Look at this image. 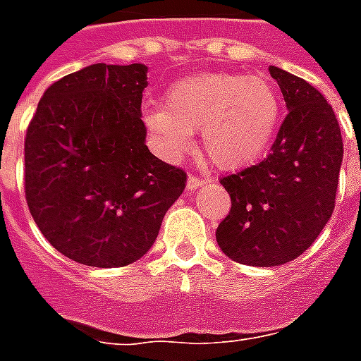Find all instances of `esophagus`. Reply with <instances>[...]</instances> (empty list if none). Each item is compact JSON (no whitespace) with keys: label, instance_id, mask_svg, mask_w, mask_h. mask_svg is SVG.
I'll use <instances>...</instances> for the list:
<instances>
[{"label":"esophagus","instance_id":"esophagus-1","mask_svg":"<svg viewBox=\"0 0 361 361\" xmlns=\"http://www.w3.org/2000/svg\"><path fill=\"white\" fill-rule=\"evenodd\" d=\"M204 181L201 178H197V176H189L188 178V191H195V189L203 188Z\"/></svg>","mask_w":361,"mask_h":361}]
</instances>
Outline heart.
I'll list each match as a JSON object with an SVG mask.
<instances>
[{
  "mask_svg": "<svg viewBox=\"0 0 361 361\" xmlns=\"http://www.w3.org/2000/svg\"><path fill=\"white\" fill-rule=\"evenodd\" d=\"M280 98L269 79L238 73H199L176 81L166 106H152L145 123L166 157L191 147L199 131L201 149L219 170L235 172L265 154L279 129Z\"/></svg>",
  "mask_w": 361,
  "mask_h": 361,
  "instance_id": "1",
  "label": "heart"
}]
</instances>
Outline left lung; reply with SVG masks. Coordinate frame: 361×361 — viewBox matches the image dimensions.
Listing matches in <instances>:
<instances>
[{"instance_id":"1","label":"left lung","mask_w":361,"mask_h":361,"mask_svg":"<svg viewBox=\"0 0 361 361\" xmlns=\"http://www.w3.org/2000/svg\"><path fill=\"white\" fill-rule=\"evenodd\" d=\"M269 73L288 108L271 154L220 180L232 207L216 242L232 261L251 267L284 265L317 240L333 214L344 154L325 96L280 67Z\"/></svg>"}]
</instances>
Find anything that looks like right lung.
<instances>
[{"instance_id": "obj_1", "label": "right lung", "mask_w": 361, "mask_h": 361, "mask_svg": "<svg viewBox=\"0 0 361 361\" xmlns=\"http://www.w3.org/2000/svg\"><path fill=\"white\" fill-rule=\"evenodd\" d=\"M142 63H94L46 90L25 139V193L44 238L81 265L114 269L152 247L185 189L145 145Z\"/></svg>"}]
</instances>
